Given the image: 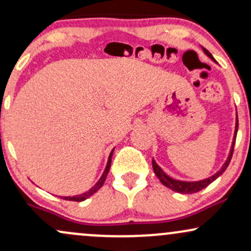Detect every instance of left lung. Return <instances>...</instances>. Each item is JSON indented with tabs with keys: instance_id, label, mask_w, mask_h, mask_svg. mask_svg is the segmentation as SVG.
<instances>
[{
	"instance_id": "8db88e82",
	"label": "left lung",
	"mask_w": 251,
	"mask_h": 251,
	"mask_svg": "<svg viewBox=\"0 0 251 251\" xmlns=\"http://www.w3.org/2000/svg\"><path fill=\"white\" fill-rule=\"evenodd\" d=\"M201 50H203L204 53H205L206 55H208L210 59L212 60V61L216 62L214 56H212L211 54H210L209 51L205 50V48L201 47ZM216 63H217V62H216ZM237 129H238V118H237V111H236L235 132H234V138H232V143H231V148H230L229 155H227L226 160L224 162L223 165H222V168L218 170V171L216 172L215 175H212L211 177H208V178H205V179L197 180V181H188V180L175 179V178L170 177L169 175H166L165 172L163 171V169L160 168V166L158 165V164L155 163V160L153 159V160H152V166H153V171H154L155 176H157L158 179L160 180V183H162L164 186H166L168 189H171L172 191L178 192V194L190 195V194H195V192L201 191V190H203L204 188H206V186L210 185L212 181L217 179V178L220 177V176L223 174L224 171H226L227 166H229V163H230V160H231V157H232V152H234V146H235V142H236V135H237Z\"/></svg>"
}]
</instances>
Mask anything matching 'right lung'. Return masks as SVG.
<instances>
[{"instance_id":"add662e5","label":"right lung","mask_w":251,"mask_h":251,"mask_svg":"<svg viewBox=\"0 0 251 251\" xmlns=\"http://www.w3.org/2000/svg\"><path fill=\"white\" fill-rule=\"evenodd\" d=\"M113 151L114 149L112 150L111 153L108 155V160H107V164H106V168H105V171L102 172L101 177L99 178V180L97 181L96 184H94L93 186H92L91 189L88 190V191L83 192V194H80V195H75V196H61L62 200H66V201H82L85 200H87V198L91 197V196H93L96 192L99 190L101 186L103 185V183H105L106 180V177H107L108 175V171H109V168H111V162H112V155H113Z\"/></svg>"}]
</instances>
